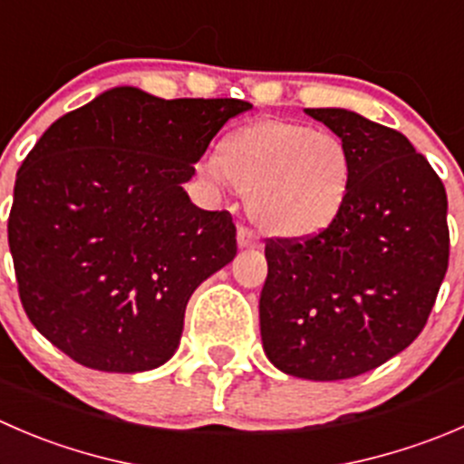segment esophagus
<instances>
[{
  "label": "esophagus",
  "instance_id": "1",
  "mask_svg": "<svg viewBox=\"0 0 464 464\" xmlns=\"http://www.w3.org/2000/svg\"><path fill=\"white\" fill-rule=\"evenodd\" d=\"M237 246L240 249H254V246H258V237L249 228H237Z\"/></svg>",
  "mask_w": 464,
  "mask_h": 464
}]
</instances>
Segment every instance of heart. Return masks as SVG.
Segmentation results:
<instances>
[{
    "instance_id": "heart-1",
    "label": "heart",
    "mask_w": 464,
    "mask_h": 464,
    "mask_svg": "<svg viewBox=\"0 0 464 464\" xmlns=\"http://www.w3.org/2000/svg\"><path fill=\"white\" fill-rule=\"evenodd\" d=\"M206 186L246 195L251 222L278 240H310L344 213L356 181L353 154L337 133L287 120H258L228 133L218 156L197 160Z\"/></svg>"
}]
</instances>
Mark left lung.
<instances>
[{"label":"left lung","instance_id":"left-lung-1","mask_svg":"<svg viewBox=\"0 0 464 464\" xmlns=\"http://www.w3.org/2000/svg\"><path fill=\"white\" fill-rule=\"evenodd\" d=\"M349 145L352 199L317 237L265 246V356L305 381L353 379L421 333L449 265L447 192L403 133L346 108H305Z\"/></svg>","mask_w":464,"mask_h":464}]
</instances>
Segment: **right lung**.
<instances>
[{
	"label": "right lung",
	"mask_w": 464,
	"mask_h": 464,
	"mask_svg": "<svg viewBox=\"0 0 464 464\" xmlns=\"http://www.w3.org/2000/svg\"><path fill=\"white\" fill-rule=\"evenodd\" d=\"M240 99L118 85L58 118L17 169L8 246L31 324L79 365L136 374L177 353L192 292L236 258L227 210L183 190Z\"/></svg>",
	"instance_id": "1"
}]
</instances>
